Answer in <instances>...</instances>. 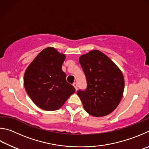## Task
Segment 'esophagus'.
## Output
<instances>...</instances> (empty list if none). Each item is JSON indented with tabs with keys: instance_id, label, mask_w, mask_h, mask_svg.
<instances>
[{
	"instance_id": "esophagus-1",
	"label": "esophagus",
	"mask_w": 149,
	"mask_h": 149,
	"mask_svg": "<svg viewBox=\"0 0 149 149\" xmlns=\"http://www.w3.org/2000/svg\"><path fill=\"white\" fill-rule=\"evenodd\" d=\"M73 86L74 87V88H75V90H76V91L77 90V89H78V84H77L76 82H74V83H73Z\"/></svg>"
}]
</instances>
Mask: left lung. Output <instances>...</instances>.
I'll return each instance as SVG.
<instances>
[{
	"mask_svg": "<svg viewBox=\"0 0 149 149\" xmlns=\"http://www.w3.org/2000/svg\"><path fill=\"white\" fill-rule=\"evenodd\" d=\"M87 82L85 90H78L85 111L93 116L111 113L123 95L124 79L119 68L102 52L92 50L79 58Z\"/></svg>",
	"mask_w": 149,
	"mask_h": 149,
	"instance_id": "8db88e82",
	"label": "left lung"
}]
</instances>
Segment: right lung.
<instances>
[{"instance_id": "obj_1", "label": "right lung", "mask_w": 149, "mask_h": 149, "mask_svg": "<svg viewBox=\"0 0 149 149\" xmlns=\"http://www.w3.org/2000/svg\"><path fill=\"white\" fill-rule=\"evenodd\" d=\"M65 59V55L49 47L35 57L25 72L26 92L43 110H57L75 92L61 69Z\"/></svg>"}]
</instances>
